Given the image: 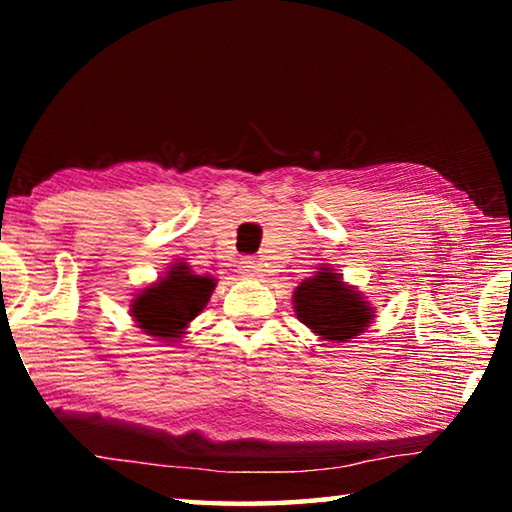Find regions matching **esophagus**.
Masks as SVG:
<instances>
[{"instance_id":"1","label":"esophagus","mask_w":512,"mask_h":512,"mask_svg":"<svg viewBox=\"0 0 512 512\" xmlns=\"http://www.w3.org/2000/svg\"><path fill=\"white\" fill-rule=\"evenodd\" d=\"M239 273H241V277H250V280H253V277L262 275V268H259L255 259H244L239 266Z\"/></svg>"}]
</instances>
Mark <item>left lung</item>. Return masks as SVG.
Masks as SVG:
<instances>
[{
    "label": "left lung",
    "mask_w": 512,
    "mask_h": 512,
    "mask_svg": "<svg viewBox=\"0 0 512 512\" xmlns=\"http://www.w3.org/2000/svg\"><path fill=\"white\" fill-rule=\"evenodd\" d=\"M296 314L300 323L323 336L325 341L354 339L372 320L368 302L341 282V277L320 268L296 289Z\"/></svg>",
    "instance_id": "8db88e82"
}]
</instances>
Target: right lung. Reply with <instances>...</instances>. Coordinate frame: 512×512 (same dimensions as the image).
Instances as JSON below:
<instances>
[{"label": "right lung", "instance_id": "add662e5", "mask_svg": "<svg viewBox=\"0 0 512 512\" xmlns=\"http://www.w3.org/2000/svg\"><path fill=\"white\" fill-rule=\"evenodd\" d=\"M214 287L212 277L194 275L185 264L173 266L164 280L133 300V318L149 336L178 339L189 320L205 309Z\"/></svg>", "mask_w": 512, "mask_h": 512}]
</instances>
